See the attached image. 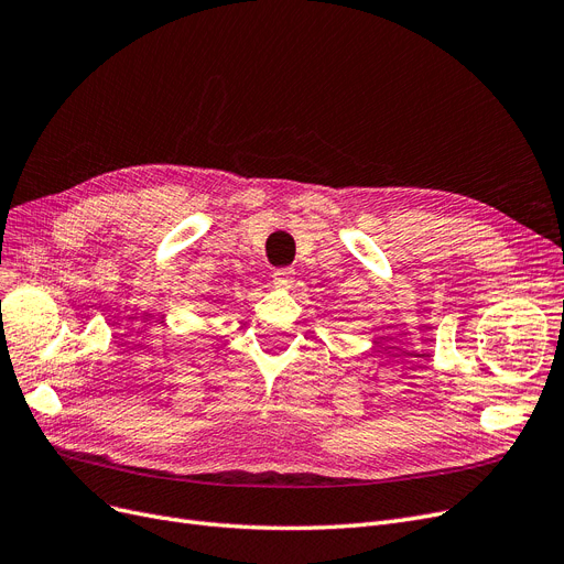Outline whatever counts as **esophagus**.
<instances>
[{
  "instance_id": "1",
  "label": "esophagus",
  "mask_w": 564,
  "mask_h": 564,
  "mask_svg": "<svg viewBox=\"0 0 564 564\" xmlns=\"http://www.w3.org/2000/svg\"><path fill=\"white\" fill-rule=\"evenodd\" d=\"M272 279H274V283H276L279 288H290L292 283H295V269L281 267V269H276V272L272 274Z\"/></svg>"
}]
</instances>
